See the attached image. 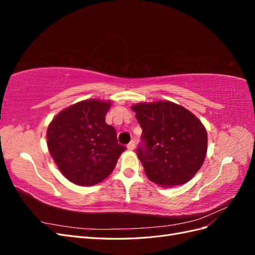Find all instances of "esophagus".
<instances>
[{"mask_svg": "<svg viewBox=\"0 0 255 255\" xmlns=\"http://www.w3.org/2000/svg\"><path fill=\"white\" fill-rule=\"evenodd\" d=\"M127 148H128V150H129V151H133V150L135 149V141H134V140L130 141V142L127 145Z\"/></svg>", "mask_w": 255, "mask_h": 255, "instance_id": "34e87169", "label": "esophagus"}]
</instances>
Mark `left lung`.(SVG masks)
Returning <instances> with one entry per match:
<instances>
[{"instance_id": "1", "label": "left lung", "mask_w": 255, "mask_h": 255, "mask_svg": "<svg viewBox=\"0 0 255 255\" xmlns=\"http://www.w3.org/2000/svg\"><path fill=\"white\" fill-rule=\"evenodd\" d=\"M142 128L143 144L137 149L148 179L161 187L190 181L202 167L207 132L196 116L170 101L132 105Z\"/></svg>"}]
</instances>
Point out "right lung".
<instances>
[{
    "mask_svg": "<svg viewBox=\"0 0 255 255\" xmlns=\"http://www.w3.org/2000/svg\"><path fill=\"white\" fill-rule=\"evenodd\" d=\"M112 102L85 100L59 112L47 130V143L60 172L80 186H94L109 176L125 145L105 122Z\"/></svg>",
    "mask_w": 255,
    "mask_h": 255,
    "instance_id": "right-lung-1",
    "label": "right lung"
}]
</instances>
